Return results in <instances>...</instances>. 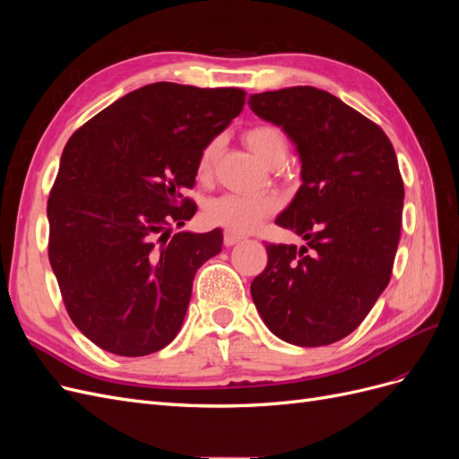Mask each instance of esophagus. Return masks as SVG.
<instances>
[{
  "label": "esophagus",
  "instance_id": "34e87169",
  "mask_svg": "<svg viewBox=\"0 0 459 459\" xmlns=\"http://www.w3.org/2000/svg\"><path fill=\"white\" fill-rule=\"evenodd\" d=\"M241 239H243L241 235H235V233H230V231H226V233H224V243H226V247L238 245Z\"/></svg>",
  "mask_w": 459,
  "mask_h": 459
}]
</instances>
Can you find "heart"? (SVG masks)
<instances>
[{"mask_svg": "<svg viewBox=\"0 0 459 459\" xmlns=\"http://www.w3.org/2000/svg\"><path fill=\"white\" fill-rule=\"evenodd\" d=\"M243 140L247 147L251 149L255 155L270 164L275 157L285 155L287 152V140L285 134L270 126V124H258L245 130ZM220 151V140H212L206 143L201 151L197 160V176L208 178L212 172L214 160ZM277 211V199L264 195V197H251L241 195V193H224V195L214 197L204 204V220L206 224L226 230L235 235H243L258 228L264 218L272 216Z\"/></svg>", "mask_w": 459, "mask_h": 459, "instance_id": "obj_1", "label": "heart"}]
</instances>
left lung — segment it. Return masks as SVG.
I'll list each match as a JSON object with an SVG mask.
<instances>
[{
    "instance_id": "left-lung-1",
    "label": "left lung",
    "mask_w": 459,
    "mask_h": 459,
    "mask_svg": "<svg viewBox=\"0 0 459 459\" xmlns=\"http://www.w3.org/2000/svg\"><path fill=\"white\" fill-rule=\"evenodd\" d=\"M253 113L295 142L302 186L275 224L307 241L266 245L251 295L264 324L299 346L344 339L391 281L404 206L394 147L377 124L312 86L255 93Z\"/></svg>"
}]
</instances>
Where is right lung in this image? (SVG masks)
Listing matches in <instances>:
<instances>
[{"label":"right lung","mask_w":459,"mask_h":459,"mask_svg":"<svg viewBox=\"0 0 459 459\" xmlns=\"http://www.w3.org/2000/svg\"><path fill=\"white\" fill-rule=\"evenodd\" d=\"M247 91L157 82L103 108L66 142L48 199V255L74 325L100 349L147 356L182 327L193 277L221 230L179 231L206 143Z\"/></svg>","instance_id":"right-lung-1"}]
</instances>
